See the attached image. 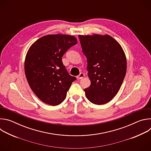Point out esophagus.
Here are the masks:
<instances>
[{"label":"esophagus","mask_w":151,"mask_h":151,"mask_svg":"<svg viewBox=\"0 0 151 151\" xmlns=\"http://www.w3.org/2000/svg\"><path fill=\"white\" fill-rule=\"evenodd\" d=\"M84 76H85V75H84L83 73H81L77 76V79H82Z\"/></svg>","instance_id":"obj_1"}]
</instances>
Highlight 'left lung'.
Masks as SVG:
<instances>
[{"instance_id": "obj_1", "label": "left lung", "mask_w": 151, "mask_h": 151, "mask_svg": "<svg viewBox=\"0 0 151 151\" xmlns=\"http://www.w3.org/2000/svg\"><path fill=\"white\" fill-rule=\"evenodd\" d=\"M82 51L87 59L91 85L85 92L93 104L110 101L119 91L127 70V60L119 43L112 36L79 35Z\"/></svg>"}]
</instances>
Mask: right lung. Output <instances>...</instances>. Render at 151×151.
Segmentation results:
<instances>
[{"instance_id":"1","label":"right lung","mask_w":151,"mask_h":151,"mask_svg":"<svg viewBox=\"0 0 151 151\" xmlns=\"http://www.w3.org/2000/svg\"><path fill=\"white\" fill-rule=\"evenodd\" d=\"M77 44L72 35H48L31 45L25 58L24 71L32 91L44 103L57 106L65 99L72 83L76 79L67 72L62 57Z\"/></svg>"}]
</instances>
